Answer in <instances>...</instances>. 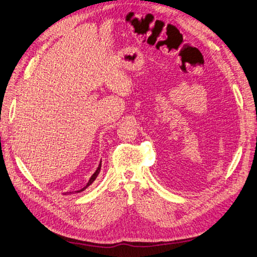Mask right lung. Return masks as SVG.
Instances as JSON below:
<instances>
[{
	"mask_svg": "<svg viewBox=\"0 0 257 257\" xmlns=\"http://www.w3.org/2000/svg\"><path fill=\"white\" fill-rule=\"evenodd\" d=\"M101 163H102V161H100V164H99V166H97V169H96V171L94 172V173H93V175L90 177V180H88V182L86 183V185L84 186V188H82L81 190H78V191H75V193H78V192H82V191H84L85 190L86 188H88V186H90L93 182L95 181V179L97 177V175H99V173H100V171H101ZM68 193H73V192H65L64 194H68Z\"/></svg>",
	"mask_w": 257,
	"mask_h": 257,
	"instance_id": "right-lung-1",
	"label": "right lung"
}]
</instances>
